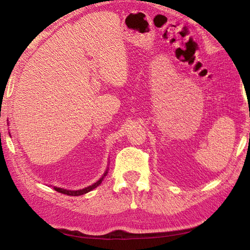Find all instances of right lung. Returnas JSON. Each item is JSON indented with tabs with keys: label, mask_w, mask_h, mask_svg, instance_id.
<instances>
[{
	"label": "right lung",
	"mask_w": 250,
	"mask_h": 250,
	"mask_svg": "<svg viewBox=\"0 0 250 250\" xmlns=\"http://www.w3.org/2000/svg\"><path fill=\"white\" fill-rule=\"evenodd\" d=\"M107 171H105V173L104 174V176L107 174ZM103 176V177H104ZM103 177H101V179L98 181V182H96L95 184H92V185H90V186H88V188H83V189H78V191H67V189H64V188H55V191H57V192H59V193H62V194H67V195H71V196H78V195H83V194H86V193H88V192H90L91 189H94V188H96L97 186H98L100 183H101V181H103Z\"/></svg>",
	"instance_id": "obj_1"
}]
</instances>
